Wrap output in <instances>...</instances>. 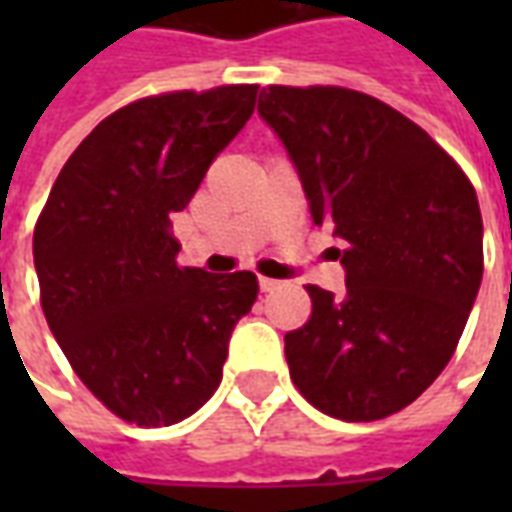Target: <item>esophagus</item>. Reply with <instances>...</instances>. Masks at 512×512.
Segmentation results:
<instances>
[{
	"label": "esophagus",
	"instance_id": "34e87169",
	"mask_svg": "<svg viewBox=\"0 0 512 512\" xmlns=\"http://www.w3.org/2000/svg\"><path fill=\"white\" fill-rule=\"evenodd\" d=\"M257 285H260V290H263V293H268V290H277V288H279L277 279H268V277H260V279H257Z\"/></svg>",
	"mask_w": 512,
	"mask_h": 512
}]
</instances>
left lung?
<instances>
[{"instance_id": "left-lung-1", "label": "left lung", "mask_w": 512, "mask_h": 512, "mask_svg": "<svg viewBox=\"0 0 512 512\" xmlns=\"http://www.w3.org/2000/svg\"><path fill=\"white\" fill-rule=\"evenodd\" d=\"M257 112L288 147L312 222L345 241V296L307 285L310 321L285 334L290 378L334 419L389 417L447 367L480 290L472 180L417 123L359 90L268 84Z\"/></svg>"}]
</instances>
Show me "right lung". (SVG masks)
Returning a JSON list of instances; mask_svg holds the SVG:
<instances>
[{
	"label": "right lung",
	"instance_id": "1",
	"mask_svg": "<svg viewBox=\"0 0 512 512\" xmlns=\"http://www.w3.org/2000/svg\"><path fill=\"white\" fill-rule=\"evenodd\" d=\"M257 84L175 90L84 136L35 224L40 307L73 373L139 428L175 425L216 392L252 271L178 266L169 216L255 112Z\"/></svg>",
	"mask_w": 512,
	"mask_h": 512
}]
</instances>
